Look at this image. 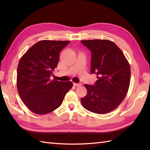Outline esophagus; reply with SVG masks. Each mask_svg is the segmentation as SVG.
<instances>
[{
    "label": "esophagus",
    "instance_id": "34e87169",
    "mask_svg": "<svg viewBox=\"0 0 150 150\" xmlns=\"http://www.w3.org/2000/svg\"><path fill=\"white\" fill-rule=\"evenodd\" d=\"M73 85L75 86H81V83H73Z\"/></svg>",
    "mask_w": 150,
    "mask_h": 150
}]
</instances>
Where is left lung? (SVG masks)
<instances>
[{"label": "left lung", "instance_id": "8db88e82", "mask_svg": "<svg viewBox=\"0 0 150 150\" xmlns=\"http://www.w3.org/2000/svg\"><path fill=\"white\" fill-rule=\"evenodd\" d=\"M82 44L91 51V73L97 74L95 86L85 84L87 95L81 98L85 109L105 114L119 106L128 93L131 71L122 51L109 40H84Z\"/></svg>", "mask_w": 150, "mask_h": 150}]
</instances>
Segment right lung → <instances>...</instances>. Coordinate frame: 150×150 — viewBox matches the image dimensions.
<instances>
[{"label": "right lung", "mask_w": 150, "mask_h": 150, "mask_svg": "<svg viewBox=\"0 0 150 150\" xmlns=\"http://www.w3.org/2000/svg\"><path fill=\"white\" fill-rule=\"evenodd\" d=\"M66 40L39 41L20 59L17 86L22 102L32 112L45 115L58 108L73 86L71 82L51 80L59 53L69 43Z\"/></svg>", "instance_id": "obj_1"}]
</instances>
